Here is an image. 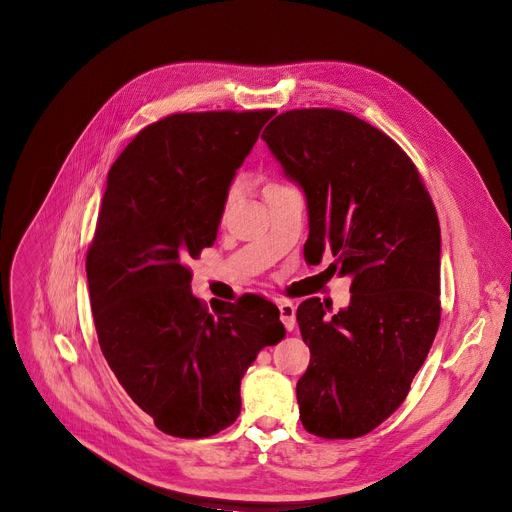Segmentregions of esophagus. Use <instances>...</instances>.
Wrapping results in <instances>:
<instances>
[{
    "label": "esophagus",
    "instance_id": "obj_1",
    "mask_svg": "<svg viewBox=\"0 0 512 512\" xmlns=\"http://www.w3.org/2000/svg\"><path fill=\"white\" fill-rule=\"evenodd\" d=\"M279 312H281V320L285 324L287 330L295 328V306L291 302H279Z\"/></svg>",
    "mask_w": 512,
    "mask_h": 512
}]
</instances>
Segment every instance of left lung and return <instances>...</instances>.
Returning <instances> with one entry per match:
<instances>
[{
	"label": "left lung",
	"instance_id": "left-lung-1",
	"mask_svg": "<svg viewBox=\"0 0 512 512\" xmlns=\"http://www.w3.org/2000/svg\"><path fill=\"white\" fill-rule=\"evenodd\" d=\"M304 188V254L330 250L351 275V304L326 318L310 297L297 324L310 366L297 380L299 419L326 440L366 436L393 415L440 324V225L422 175L382 130L341 109H291L262 134Z\"/></svg>",
	"mask_w": 512,
	"mask_h": 512
}]
</instances>
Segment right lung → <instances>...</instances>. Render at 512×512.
<instances>
[{
    "mask_svg": "<svg viewBox=\"0 0 512 512\" xmlns=\"http://www.w3.org/2000/svg\"><path fill=\"white\" fill-rule=\"evenodd\" d=\"M275 109L175 113L146 126L107 175L86 252L90 308L119 384L155 426L208 438L231 426L239 382L285 337L258 295L210 310L192 295L190 258L215 244L229 184Z\"/></svg>",
    "mask_w": 512,
    "mask_h": 512,
    "instance_id": "1",
    "label": "right lung"
}]
</instances>
